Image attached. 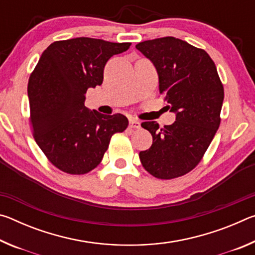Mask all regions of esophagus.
Returning a JSON list of instances; mask_svg holds the SVG:
<instances>
[{"label": "esophagus", "instance_id": "1", "mask_svg": "<svg viewBox=\"0 0 255 255\" xmlns=\"http://www.w3.org/2000/svg\"><path fill=\"white\" fill-rule=\"evenodd\" d=\"M129 126L131 128H135V129H139L140 128V122L139 120H137L135 118H130L129 119Z\"/></svg>", "mask_w": 255, "mask_h": 255}]
</instances>
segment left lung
I'll list each match as a JSON object with an SVG mask.
<instances>
[{
  "instance_id": "1",
  "label": "left lung",
  "mask_w": 255,
  "mask_h": 255,
  "mask_svg": "<svg viewBox=\"0 0 255 255\" xmlns=\"http://www.w3.org/2000/svg\"><path fill=\"white\" fill-rule=\"evenodd\" d=\"M136 48L158 74L159 93L175 114V122L159 129L141 124L153 144L139 153L145 170L158 179H174L195 169L221 124L224 88L210 56L174 37L146 40Z\"/></svg>"
}]
</instances>
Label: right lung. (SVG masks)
<instances>
[{"label": "right lung", "mask_w": 255, "mask_h": 255, "mask_svg": "<svg viewBox=\"0 0 255 255\" xmlns=\"http://www.w3.org/2000/svg\"><path fill=\"white\" fill-rule=\"evenodd\" d=\"M129 46L80 37L55 41L41 54L29 77L30 123L36 143L60 171L84 174L93 170L112 135L127 128L124 115H102L84 102L88 89L102 84L108 60Z\"/></svg>", "instance_id": "1"}]
</instances>
